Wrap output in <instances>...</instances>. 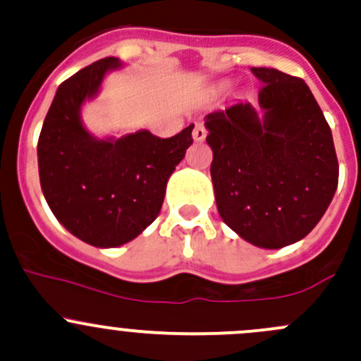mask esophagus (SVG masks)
I'll return each instance as SVG.
<instances>
[{
    "label": "esophagus",
    "mask_w": 361,
    "mask_h": 361,
    "mask_svg": "<svg viewBox=\"0 0 361 361\" xmlns=\"http://www.w3.org/2000/svg\"><path fill=\"white\" fill-rule=\"evenodd\" d=\"M192 136H194V140L197 141V143H201V141L206 140V136H207L206 127H204L202 123H195L194 130H192Z\"/></svg>",
    "instance_id": "34e87169"
}]
</instances>
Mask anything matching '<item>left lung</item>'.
Segmentation results:
<instances>
[{"label":"left lung","instance_id":"1","mask_svg":"<svg viewBox=\"0 0 361 361\" xmlns=\"http://www.w3.org/2000/svg\"><path fill=\"white\" fill-rule=\"evenodd\" d=\"M258 106L235 101L204 116L221 220L253 246L278 250L316 227L337 190L332 130L302 78L251 68Z\"/></svg>","mask_w":361,"mask_h":361}]
</instances>
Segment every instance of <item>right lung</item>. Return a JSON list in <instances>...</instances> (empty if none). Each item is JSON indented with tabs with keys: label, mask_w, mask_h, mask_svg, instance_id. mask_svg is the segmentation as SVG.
<instances>
[{
	"label": "right lung",
	"mask_w": 361,
	"mask_h": 361,
	"mask_svg": "<svg viewBox=\"0 0 361 361\" xmlns=\"http://www.w3.org/2000/svg\"><path fill=\"white\" fill-rule=\"evenodd\" d=\"M120 68V59L104 57L61 83L38 140L47 204L66 231L96 248L133 241L159 216L167 180L194 141V123L166 140L147 129L120 137L90 134L83 104Z\"/></svg>",
	"instance_id": "1"
}]
</instances>
